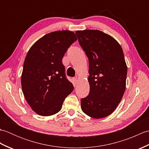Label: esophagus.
Here are the masks:
<instances>
[{
  "instance_id": "34e87169",
  "label": "esophagus",
  "mask_w": 149,
  "mask_h": 149,
  "mask_svg": "<svg viewBox=\"0 0 149 149\" xmlns=\"http://www.w3.org/2000/svg\"><path fill=\"white\" fill-rule=\"evenodd\" d=\"M74 81L75 82V83H77L78 82H79V78L76 76V77H75L74 78Z\"/></svg>"
}]
</instances>
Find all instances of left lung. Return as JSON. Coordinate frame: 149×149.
I'll use <instances>...</instances> for the list:
<instances>
[{"label": "left lung", "mask_w": 149, "mask_h": 149, "mask_svg": "<svg viewBox=\"0 0 149 149\" xmlns=\"http://www.w3.org/2000/svg\"><path fill=\"white\" fill-rule=\"evenodd\" d=\"M82 49L89 61V95L81 100L83 111L100 118L111 114L125 92L127 68L117 41L99 30L77 31Z\"/></svg>", "instance_id": "1"}]
</instances>
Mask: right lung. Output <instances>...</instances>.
<instances>
[{"label": "right lung", "instance_id": "right-lung-1", "mask_svg": "<svg viewBox=\"0 0 149 149\" xmlns=\"http://www.w3.org/2000/svg\"><path fill=\"white\" fill-rule=\"evenodd\" d=\"M77 40L72 31H54L41 38L28 51L22 88L27 103L38 115L46 116L58 113L74 90L66 77L62 59Z\"/></svg>", "mask_w": 149, "mask_h": 149}]
</instances>
